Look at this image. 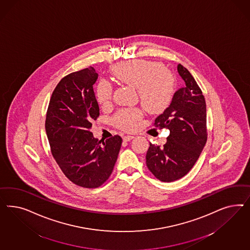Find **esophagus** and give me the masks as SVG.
I'll return each mask as SVG.
<instances>
[{
  "mask_svg": "<svg viewBox=\"0 0 250 250\" xmlns=\"http://www.w3.org/2000/svg\"><path fill=\"white\" fill-rule=\"evenodd\" d=\"M133 138H135V136H124V140H125V141H130V140H132Z\"/></svg>",
  "mask_w": 250,
  "mask_h": 250,
  "instance_id": "esophagus-1",
  "label": "esophagus"
}]
</instances>
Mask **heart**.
<instances>
[{"label": "heart", "instance_id": "heart-1", "mask_svg": "<svg viewBox=\"0 0 250 250\" xmlns=\"http://www.w3.org/2000/svg\"><path fill=\"white\" fill-rule=\"evenodd\" d=\"M113 74L123 83L136 89L145 109L150 114H161L170 105L175 93L172 74L156 61L135 60L116 65ZM112 85L102 81L97 86V98L103 105L112 98ZM142 117L138 109L122 110L115 115V124L122 129L133 130Z\"/></svg>", "mask_w": 250, "mask_h": 250}]
</instances>
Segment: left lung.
Instances as JSON below:
<instances>
[{"label":"left lung","mask_w":250,"mask_h":250,"mask_svg":"<svg viewBox=\"0 0 250 250\" xmlns=\"http://www.w3.org/2000/svg\"><path fill=\"white\" fill-rule=\"evenodd\" d=\"M178 72L185 85L175 91L170 105L155 125L169 129L163 147L149 144L146 162L161 182L177 181L194 166L207 140L205 96L189 70L179 64Z\"/></svg>","instance_id":"8db88e82"}]
</instances>
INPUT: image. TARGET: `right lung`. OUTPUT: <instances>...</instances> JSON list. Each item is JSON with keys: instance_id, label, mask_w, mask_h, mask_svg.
I'll return each mask as SVG.
<instances>
[{"instance_id": "obj_1", "label": "right lung", "mask_w": 250, "mask_h": 250, "mask_svg": "<svg viewBox=\"0 0 250 250\" xmlns=\"http://www.w3.org/2000/svg\"><path fill=\"white\" fill-rule=\"evenodd\" d=\"M98 73L84 68L64 77L55 88L45 118V132L54 159L70 182L97 188L114 169L121 136L100 140L90 129L100 114L93 84Z\"/></svg>"}]
</instances>
